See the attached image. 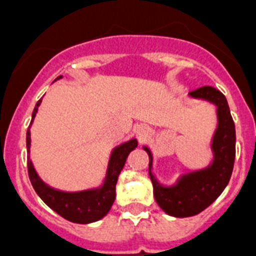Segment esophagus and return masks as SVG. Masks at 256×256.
Listing matches in <instances>:
<instances>
[{"label":"esophagus","instance_id":"obj_1","mask_svg":"<svg viewBox=\"0 0 256 256\" xmlns=\"http://www.w3.org/2000/svg\"><path fill=\"white\" fill-rule=\"evenodd\" d=\"M134 132H136V136L142 140L148 136V128L146 124H136V128H134Z\"/></svg>","mask_w":256,"mask_h":256}]
</instances>
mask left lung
<instances>
[{
  "label": "left lung",
  "instance_id": "8db88e82",
  "mask_svg": "<svg viewBox=\"0 0 256 256\" xmlns=\"http://www.w3.org/2000/svg\"><path fill=\"white\" fill-rule=\"evenodd\" d=\"M191 100H204L216 108V128L210 142L211 162L204 168L182 171L174 183H162L154 172V156L148 146V174L158 206L168 215L187 218L210 206L230 182L235 160V124L226 96L211 86L188 92Z\"/></svg>",
  "mask_w": 256,
  "mask_h": 256
}]
</instances>
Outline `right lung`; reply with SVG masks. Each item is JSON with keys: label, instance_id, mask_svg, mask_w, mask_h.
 <instances>
[{"label": "right lung", "instance_id": "obj_1", "mask_svg": "<svg viewBox=\"0 0 256 256\" xmlns=\"http://www.w3.org/2000/svg\"><path fill=\"white\" fill-rule=\"evenodd\" d=\"M64 78L62 76L56 80ZM42 100H40L32 114V122L26 132V148H28V170H29L30 182L33 184L34 190L38 196L48 204L53 211H56L62 218L68 219L70 222L88 224L100 220L108 215L112 208V203L116 200V186L120 171L124 168L128 154L138 146V140L136 138L116 144L112 148L108 156L106 174L100 186L90 187L80 191H64L54 188L44 180L38 175L34 168L33 162L30 160V148H32V138H30V128L38 112V108Z\"/></svg>", "mask_w": 256, "mask_h": 256}]
</instances>
